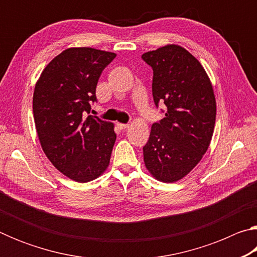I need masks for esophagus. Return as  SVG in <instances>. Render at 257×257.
<instances>
[{"instance_id":"34e87169","label":"esophagus","mask_w":257,"mask_h":257,"mask_svg":"<svg viewBox=\"0 0 257 257\" xmlns=\"http://www.w3.org/2000/svg\"><path fill=\"white\" fill-rule=\"evenodd\" d=\"M116 125H118V127L121 129V130H124V129H128L129 127H130V125L129 124H124V123H118V124H116Z\"/></svg>"}]
</instances>
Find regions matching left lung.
<instances>
[{
    "mask_svg": "<svg viewBox=\"0 0 257 257\" xmlns=\"http://www.w3.org/2000/svg\"><path fill=\"white\" fill-rule=\"evenodd\" d=\"M153 69L154 103H164L165 118L153 123L143 147L145 167L155 179L176 182L196 167L210 146L216 103L205 69L184 47L169 44L146 52Z\"/></svg>",
    "mask_w": 257,
    "mask_h": 257,
    "instance_id": "obj_1",
    "label": "left lung"
}]
</instances>
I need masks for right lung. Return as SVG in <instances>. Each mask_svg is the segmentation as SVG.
Returning a JSON list of instances; mask_svg holds the SVG:
<instances>
[{"label": "right lung", "mask_w": 257, "mask_h": 257, "mask_svg": "<svg viewBox=\"0 0 257 257\" xmlns=\"http://www.w3.org/2000/svg\"><path fill=\"white\" fill-rule=\"evenodd\" d=\"M115 53L70 47L47 64L35 86L33 112L41 146L51 163L77 182L96 179L108 167L114 124L94 115L98 78Z\"/></svg>", "instance_id": "add662e5"}]
</instances>
